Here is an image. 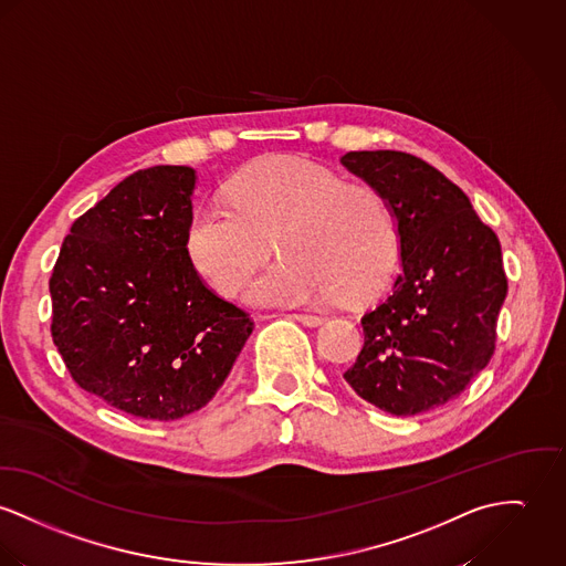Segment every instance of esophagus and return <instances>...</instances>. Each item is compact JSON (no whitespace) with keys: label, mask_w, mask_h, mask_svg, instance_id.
I'll return each mask as SVG.
<instances>
[{"label":"esophagus","mask_w":566,"mask_h":566,"mask_svg":"<svg viewBox=\"0 0 566 566\" xmlns=\"http://www.w3.org/2000/svg\"><path fill=\"white\" fill-rule=\"evenodd\" d=\"M289 316L295 318V321H300V323H304L305 327H316V325L323 323L321 316H316V314H305V312H293V314H289Z\"/></svg>","instance_id":"esophagus-1"}]
</instances>
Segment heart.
<instances>
[{
	"label": "heart",
	"mask_w": 566,
	"mask_h": 566,
	"mask_svg": "<svg viewBox=\"0 0 566 566\" xmlns=\"http://www.w3.org/2000/svg\"><path fill=\"white\" fill-rule=\"evenodd\" d=\"M226 202H202L185 230V254L198 275L232 297L271 254L282 261L250 284L252 304L300 305L368 300L396 256V223L379 189L345 182L300 157H271L234 176Z\"/></svg>",
	"instance_id": "heart-1"
}]
</instances>
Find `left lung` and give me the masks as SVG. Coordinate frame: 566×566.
Returning <instances> with one entry per match:
<instances>
[{
	"instance_id": "obj_1",
	"label": "left lung",
	"mask_w": 566,
	"mask_h": 566,
	"mask_svg": "<svg viewBox=\"0 0 566 566\" xmlns=\"http://www.w3.org/2000/svg\"><path fill=\"white\" fill-rule=\"evenodd\" d=\"M340 161L388 200L400 245V273L361 316L364 347L345 379L391 416L436 409L465 390L495 350L509 291L500 241L427 161L398 150H355Z\"/></svg>"
}]
</instances>
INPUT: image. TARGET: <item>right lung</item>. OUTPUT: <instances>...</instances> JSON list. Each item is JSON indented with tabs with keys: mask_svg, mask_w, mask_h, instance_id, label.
Wrapping results in <instances>:
<instances>
[{
	"mask_svg": "<svg viewBox=\"0 0 566 566\" xmlns=\"http://www.w3.org/2000/svg\"><path fill=\"white\" fill-rule=\"evenodd\" d=\"M196 170L155 166L75 219L49 280L51 336L80 388L178 420L223 386L254 329L185 254Z\"/></svg>",
	"mask_w": 566,
	"mask_h": 566,
	"instance_id": "add662e5",
	"label": "right lung"
}]
</instances>
